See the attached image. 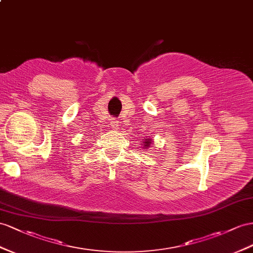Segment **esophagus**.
I'll list each match as a JSON object with an SVG mask.
<instances>
[{"label": "esophagus", "instance_id": "esophagus-1", "mask_svg": "<svg viewBox=\"0 0 253 253\" xmlns=\"http://www.w3.org/2000/svg\"><path fill=\"white\" fill-rule=\"evenodd\" d=\"M110 125H111L112 128L118 129V127H119V122L116 121V120H111V121H110Z\"/></svg>", "mask_w": 253, "mask_h": 253}]
</instances>
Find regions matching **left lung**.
<instances>
[{"label":"left lung","mask_w":253,"mask_h":253,"mask_svg":"<svg viewBox=\"0 0 253 253\" xmlns=\"http://www.w3.org/2000/svg\"><path fill=\"white\" fill-rule=\"evenodd\" d=\"M143 143H144L145 147H148V146H150V144L152 143V142H151V140H147V139H145V141L143 142Z\"/></svg>","instance_id":"8db88e82"}]
</instances>
